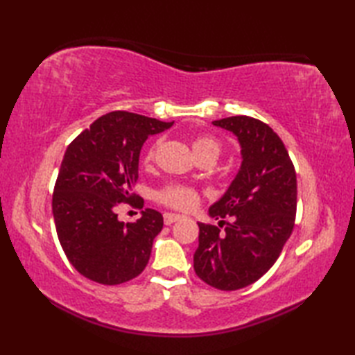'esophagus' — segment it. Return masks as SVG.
Listing matches in <instances>:
<instances>
[{"instance_id": "esophagus-1", "label": "esophagus", "mask_w": 355, "mask_h": 355, "mask_svg": "<svg viewBox=\"0 0 355 355\" xmlns=\"http://www.w3.org/2000/svg\"><path fill=\"white\" fill-rule=\"evenodd\" d=\"M163 220H164V224L166 225H171V224H173L175 221H178V220H182V215H178V214H169V212H166L164 215H163Z\"/></svg>"}]
</instances>
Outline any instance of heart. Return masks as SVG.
<instances>
[{"mask_svg":"<svg viewBox=\"0 0 355 355\" xmlns=\"http://www.w3.org/2000/svg\"><path fill=\"white\" fill-rule=\"evenodd\" d=\"M158 148V143H154L150 145L148 153H146V162H150L155 157V150ZM192 148L195 150V154L198 155V158L205 157V155H216L220 154L221 145L212 135L207 134H201L197 135L192 141ZM155 200L162 205L172 207V209H180V210H187L192 209L195 205L198 202V193L195 192L192 187L184 186V184H177L172 183L162 187L160 191L155 192Z\"/></svg>","mask_w":355,"mask_h":355,"instance_id":"b5f03b06","label":"heart"}]
</instances>
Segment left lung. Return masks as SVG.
<instances>
[{"label": "left lung", "instance_id": "left-lung-1", "mask_svg": "<svg viewBox=\"0 0 355 355\" xmlns=\"http://www.w3.org/2000/svg\"><path fill=\"white\" fill-rule=\"evenodd\" d=\"M215 126L233 132L243 163L229 189L209 215L232 217L224 232L198 223V248L193 270L218 290L244 288L273 267L288 241L297 206L296 171L282 140L258 119L233 116L215 120Z\"/></svg>", "mask_w": 355, "mask_h": 355}]
</instances>
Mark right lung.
I'll use <instances>...</instances> for the list:
<instances>
[{
	"mask_svg": "<svg viewBox=\"0 0 355 355\" xmlns=\"http://www.w3.org/2000/svg\"><path fill=\"white\" fill-rule=\"evenodd\" d=\"M172 125L112 111L67 148L53 192V218L67 258L89 281L123 284L148 266L154 238L163 229L162 214L145 209L137 221L125 224L117 220V207L122 202L143 207L131 189L139 178L141 146Z\"/></svg>",
	"mask_w": 355,
	"mask_h": 355,
	"instance_id": "1",
	"label": "right lung"
}]
</instances>
